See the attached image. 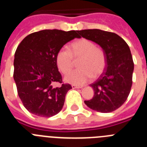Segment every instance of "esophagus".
<instances>
[{
    "instance_id": "1",
    "label": "esophagus",
    "mask_w": 147,
    "mask_h": 147,
    "mask_svg": "<svg viewBox=\"0 0 147 147\" xmlns=\"http://www.w3.org/2000/svg\"><path fill=\"white\" fill-rule=\"evenodd\" d=\"M73 89H76V88H82V86H80V85H71Z\"/></svg>"
}]
</instances>
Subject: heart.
<instances>
[{
    "label": "heart",
    "instance_id": "b5f03b06",
    "mask_svg": "<svg viewBox=\"0 0 147 147\" xmlns=\"http://www.w3.org/2000/svg\"><path fill=\"white\" fill-rule=\"evenodd\" d=\"M71 52L62 49L56 56V63L59 71L66 74L71 70L74 59H80L79 69L70 72L65 76L67 82L83 85L91 78H96L104 71L106 65V56L101 48L88 39H80L71 43Z\"/></svg>",
    "mask_w": 147,
    "mask_h": 147
}]
</instances>
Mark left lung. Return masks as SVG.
Returning a JSON list of instances; mask_svg holds the SVG:
<instances>
[{
	"label": "left lung",
	"instance_id": "8db88e82",
	"mask_svg": "<svg viewBox=\"0 0 147 147\" xmlns=\"http://www.w3.org/2000/svg\"><path fill=\"white\" fill-rule=\"evenodd\" d=\"M79 32L81 37L98 44L106 56V67L90 85L94 96L85 104L97 112H113L125 102L130 92L134 71L130 49L121 37L113 32L100 29Z\"/></svg>",
	"mask_w": 147,
	"mask_h": 147
}]
</instances>
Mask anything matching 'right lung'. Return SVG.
I'll use <instances>...</instances> for the list:
<instances>
[{"label":"right lung","mask_w":147,"mask_h":147,"mask_svg":"<svg viewBox=\"0 0 147 147\" xmlns=\"http://www.w3.org/2000/svg\"><path fill=\"white\" fill-rule=\"evenodd\" d=\"M77 31L42 30L23 39L14 59V80L18 96L28 112L49 118L63 107L67 92L72 88L62 84L56 56L62 46L74 38Z\"/></svg>","instance_id":"1"}]
</instances>
